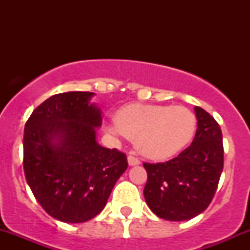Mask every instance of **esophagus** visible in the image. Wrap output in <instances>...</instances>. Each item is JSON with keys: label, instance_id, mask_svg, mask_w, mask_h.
I'll list each match as a JSON object with an SVG mask.
<instances>
[{"label": "esophagus", "instance_id": "obj_1", "mask_svg": "<svg viewBox=\"0 0 250 250\" xmlns=\"http://www.w3.org/2000/svg\"><path fill=\"white\" fill-rule=\"evenodd\" d=\"M128 165H129V166H138V165H140L139 158L135 157V156H133V155H129V156H128Z\"/></svg>", "mask_w": 250, "mask_h": 250}]
</instances>
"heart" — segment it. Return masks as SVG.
<instances>
[{
  "instance_id": "1",
  "label": "heart",
  "mask_w": 250,
  "mask_h": 250,
  "mask_svg": "<svg viewBox=\"0 0 250 250\" xmlns=\"http://www.w3.org/2000/svg\"><path fill=\"white\" fill-rule=\"evenodd\" d=\"M192 111L170 105L130 104L116 115L107 130L118 138L137 141L138 150L151 160H166L180 152L196 132Z\"/></svg>"
}]
</instances>
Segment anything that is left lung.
I'll return each mask as SVG.
<instances>
[{
	"label": "left lung",
	"instance_id": "left-lung-1",
	"mask_svg": "<svg viewBox=\"0 0 250 250\" xmlns=\"http://www.w3.org/2000/svg\"><path fill=\"white\" fill-rule=\"evenodd\" d=\"M197 130L192 144L163 163H144L147 181L144 197L165 220L184 221L206 210L215 195L224 167L223 134L218 122L195 106Z\"/></svg>",
	"mask_w": 250,
	"mask_h": 250
}]
</instances>
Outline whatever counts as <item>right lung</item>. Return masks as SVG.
I'll list each match as a JSON object with an SVG mask.
<instances>
[{
    "label": "right lung",
    "instance_id": "obj_1",
    "mask_svg": "<svg viewBox=\"0 0 250 250\" xmlns=\"http://www.w3.org/2000/svg\"><path fill=\"white\" fill-rule=\"evenodd\" d=\"M93 95H53L25 125V178L42 208L62 223H84L97 216L128 167L125 153L98 144L102 111L89 103Z\"/></svg>",
    "mask_w": 250,
    "mask_h": 250
}]
</instances>
